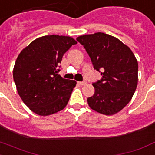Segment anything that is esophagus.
<instances>
[{"mask_svg":"<svg viewBox=\"0 0 155 155\" xmlns=\"http://www.w3.org/2000/svg\"><path fill=\"white\" fill-rule=\"evenodd\" d=\"M78 84H79V85H80V86H84V85H85V84H87V82H85V81L78 82Z\"/></svg>","mask_w":155,"mask_h":155,"instance_id":"34e87169","label":"esophagus"}]
</instances>
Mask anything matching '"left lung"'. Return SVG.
<instances>
[{"label":"left lung","instance_id":"8db88e82","mask_svg":"<svg viewBox=\"0 0 155 155\" xmlns=\"http://www.w3.org/2000/svg\"><path fill=\"white\" fill-rule=\"evenodd\" d=\"M84 45L102 79L92 84L95 94L87 98L92 110L106 115L119 112L130 101L138 85V61L130 48L114 36L96 32L76 39Z\"/></svg>","mask_w":155,"mask_h":155}]
</instances>
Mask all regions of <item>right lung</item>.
I'll use <instances>...</instances> for the list:
<instances>
[{"instance_id": "add662e5", "label": "right lung", "mask_w": 155, "mask_h": 155, "mask_svg": "<svg viewBox=\"0 0 155 155\" xmlns=\"http://www.w3.org/2000/svg\"><path fill=\"white\" fill-rule=\"evenodd\" d=\"M75 44L71 36H44L19 54L13 80L22 101L34 113L47 116L67 106L76 82L58 75V67L64 54Z\"/></svg>"}]
</instances>
